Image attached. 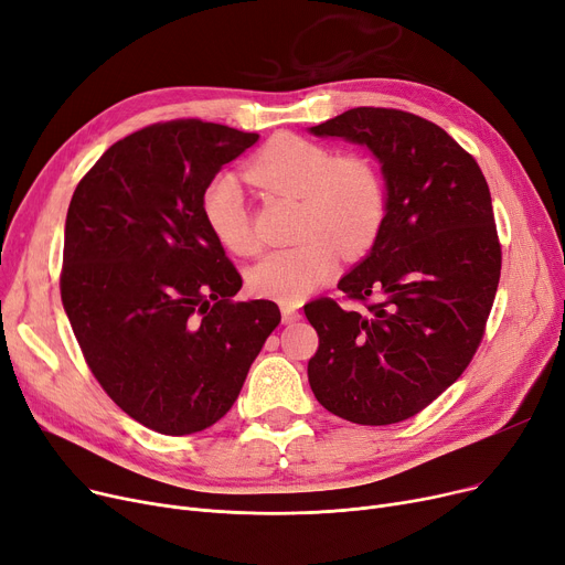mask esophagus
<instances>
[{
  "label": "esophagus",
  "mask_w": 565,
  "mask_h": 565,
  "mask_svg": "<svg viewBox=\"0 0 565 565\" xmlns=\"http://www.w3.org/2000/svg\"><path fill=\"white\" fill-rule=\"evenodd\" d=\"M280 312H282L285 324H291V321H299L301 319V312L297 310V306H291V303H282Z\"/></svg>",
  "instance_id": "esophagus-1"
}]
</instances>
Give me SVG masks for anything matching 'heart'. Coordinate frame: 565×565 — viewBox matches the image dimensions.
<instances>
[{"mask_svg": "<svg viewBox=\"0 0 565 565\" xmlns=\"http://www.w3.org/2000/svg\"><path fill=\"white\" fill-rule=\"evenodd\" d=\"M244 179L259 191L299 200L301 244L257 262L248 285L280 303H299L324 285L340 255L356 259L377 241L388 209L386 181L372 158L333 153L329 147L291 132L262 145L244 166ZM202 216L218 244L234 255L257 253L244 195L234 179L213 181L202 195Z\"/></svg>", "mask_w": 565, "mask_h": 565, "instance_id": "1", "label": "heart"}]
</instances>
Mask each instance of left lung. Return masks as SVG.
<instances>
[{"instance_id":"1","label":"left lung","mask_w":565,"mask_h":565,"mask_svg":"<svg viewBox=\"0 0 565 565\" xmlns=\"http://www.w3.org/2000/svg\"><path fill=\"white\" fill-rule=\"evenodd\" d=\"M365 145L388 191L384 227L338 289L303 306L319 335L308 382L319 405L359 425L407 420L471 363L501 276L492 198L476 158L444 128L393 107H354L312 126Z\"/></svg>"}]
</instances>
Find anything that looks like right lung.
<instances>
[{"instance_id":"add662e5","label":"right lung","mask_w":565,"mask_h":565,"mask_svg":"<svg viewBox=\"0 0 565 565\" xmlns=\"http://www.w3.org/2000/svg\"><path fill=\"white\" fill-rule=\"evenodd\" d=\"M257 140L202 119L151 124L107 149L71 198L64 310L96 382L153 433L221 420L280 324L274 301H232L244 280L202 216L213 177Z\"/></svg>"}]
</instances>
